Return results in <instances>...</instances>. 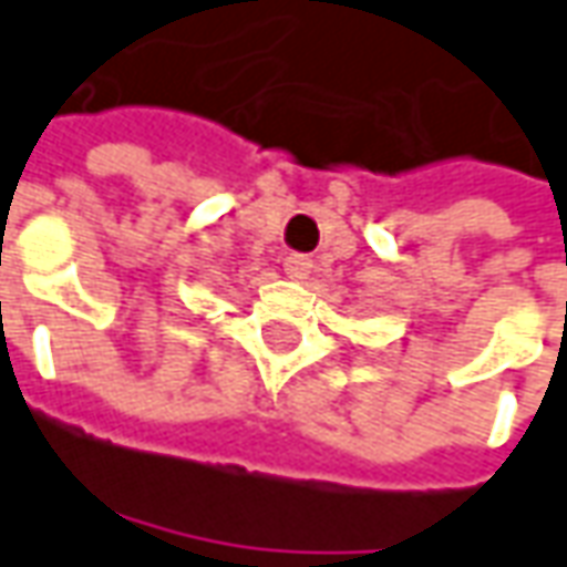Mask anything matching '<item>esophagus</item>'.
<instances>
[{
  "instance_id": "esophagus-1",
  "label": "esophagus",
  "mask_w": 567,
  "mask_h": 567,
  "mask_svg": "<svg viewBox=\"0 0 567 567\" xmlns=\"http://www.w3.org/2000/svg\"><path fill=\"white\" fill-rule=\"evenodd\" d=\"M284 271L292 280H306L311 275V258L309 256H287L284 258Z\"/></svg>"
}]
</instances>
